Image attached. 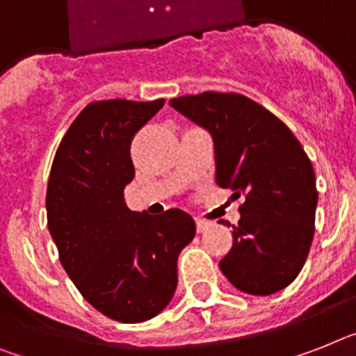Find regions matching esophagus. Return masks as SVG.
<instances>
[{
	"label": "esophagus",
	"mask_w": 356,
	"mask_h": 356,
	"mask_svg": "<svg viewBox=\"0 0 356 356\" xmlns=\"http://www.w3.org/2000/svg\"><path fill=\"white\" fill-rule=\"evenodd\" d=\"M207 227H209V222H205V220L202 218H196V231H198V233H204Z\"/></svg>",
	"instance_id": "34e87169"
}]
</instances>
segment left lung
I'll list each match as a JSON object with an SVG mask.
<instances>
[{"label":"left lung","instance_id":"1","mask_svg":"<svg viewBox=\"0 0 356 356\" xmlns=\"http://www.w3.org/2000/svg\"><path fill=\"white\" fill-rule=\"evenodd\" d=\"M169 104L213 138L216 184L233 191V200L245 198L220 269L242 293H278L298 277L315 234L318 193L300 142L242 94L204 92Z\"/></svg>","mask_w":356,"mask_h":356}]
</instances>
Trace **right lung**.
<instances>
[{
    "mask_svg": "<svg viewBox=\"0 0 356 356\" xmlns=\"http://www.w3.org/2000/svg\"><path fill=\"white\" fill-rule=\"evenodd\" d=\"M163 104L87 105L61 140L47 185V224L61 266L85 300L123 324L165 309L178 284V254L196 233L185 211L151 216L123 200L134 178L132 136Z\"/></svg>",
    "mask_w": 356,
    "mask_h": 356,
    "instance_id": "obj_1",
    "label": "right lung"
}]
</instances>
